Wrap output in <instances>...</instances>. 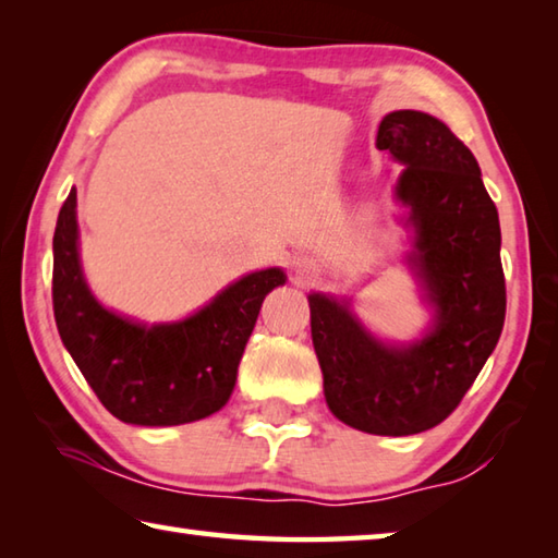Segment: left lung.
<instances>
[{
  "label": "left lung",
  "instance_id": "left-lung-1",
  "mask_svg": "<svg viewBox=\"0 0 558 558\" xmlns=\"http://www.w3.org/2000/svg\"><path fill=\"white\" fill-rule=\"evenodd\" d=\"M376 147L405 165L396 196L409 209V263L436 310L433 327L413 344H384L347 300L323 292L307 298L310 327L329 411L372 436H413L458 409L502 335V235L475 155L438 118L389 112Z\"/></svg>",
  "mask_w": 558,
  "mask_h": 558
}]
</instances>
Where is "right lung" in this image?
Masks as SVG:
<instances>
[{
	"label": "right lung",
	"mask_w": 558,
	"mask_h": 558,
	"mask_svg": "<svg viewBox=\"0 0 558 558\" xmlns=\"http://www.w3.org/2000/svg\"><path fill=\"white\" fill-rule=\"evenodd\" d=\"M286 272H251L199 313L172 325H137L90 295L78 258L75 189L53 233V317L61 342L100 403L135 426H182L226 405L263 300Z\"/></svg>",
	"instance_id": "add662e5"
}]
</instances>
